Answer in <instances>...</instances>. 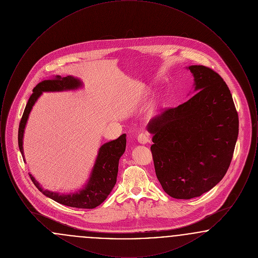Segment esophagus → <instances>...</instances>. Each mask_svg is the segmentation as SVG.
I'll return each mask as SVG.
<instances>
[{
  "instance_id": "obj_1",
  "label": "esophagus",
  "mask_w": 258,
  "mask_h": 258,
  "mask_svg": "<svg viewBox=\"0 0 258 258\" xmlns=\"http://www.w3.org/2000/svg\"><path fill=\"white\" fill-rule=\"evenodd\" d=\"M137 140L140 144H147L150 142V137L146 133H140L137 136Z\"/></svg>"
}]
</instances>
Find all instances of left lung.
<instances>
[{
    "instance_id": "left-lung-1",
    "label": "left lung",
    "mask_w": 258,
    "mask_h": 258,
    "mask_svg": "<svg viewBox=\"0 0 258 258\" xmlns=\"http://www.w3.org/2000/svg\"><path fill=\"white\" fill-rule=\"evenodd\" d=\"M186 69L195 78V96L147 125L157 178L177 199L200 197L221 182L239 133L238 113L223 79L204 66Z\"/></svg>"
}]
</instances>
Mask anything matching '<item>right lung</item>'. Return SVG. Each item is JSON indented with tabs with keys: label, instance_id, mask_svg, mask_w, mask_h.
Here are the masks:
<instances>
[{
	"label": "right lung",
	"instance_id": "1",
	"mask_svg": "<svg viewBox=\"0 0 258 258\" xmlns=\"http://www.w3.org/2000/svg\"><path fill=\"white\" fill-rule=\"evenodd\" d=\"M83 87V82L72 75L62 77L57 76L52 80H44L38 83L34 88L33 94L29 98L25 107L22 119L19 123L18 130V146L20 153L25 160L23 149V137L25 127L29 119V115L38 98L44 92H63L74 91ZM126 135H121L119 138L104 143L98 149V156L86 184L74 192L60 194L44 189L35 177L29 173L31 180L45 197H49L54 201L74 208L93 209L100 205L110 195L117 181L119 160L123 156L126 145Z\"/></svg>",
	"mask_w": 258,
	"mask_h": 258
}]
</instances>
